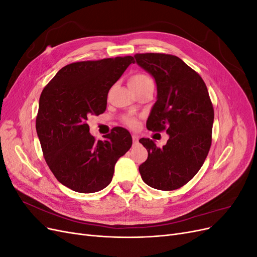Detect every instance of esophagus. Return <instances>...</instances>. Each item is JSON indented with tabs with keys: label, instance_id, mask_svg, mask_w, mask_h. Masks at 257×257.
Segmentation results:
<instances>
[{
	"label": "esophagus",
	"instance_id": "obj_1",
	"mask_svg": "<svg viewBox=\"0 0 257 257\" xmlns=\"http://www.w3.org/2000/svg\"><path fill=\"white\" fill-rule=\"evenodd\" d=\"M132 138H133V145H137L138 141H139L138 136L137 135H133V136H132Z\"/></svg>",
	"mask_w": 257,
	"mask_h": 257
}]
</instances>
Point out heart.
I'll use <instances>...</instances> for the list:
<instances>
[{
    "label": "heart",
    "mask_w": 257,
    "mask_h": 257,
    "mask_svg": "<svg viewBox=\"0 0 257 257\" xmlns=\"http://www.w3.org/2000/svg\"><path fill=\"white\" fill-rule=\"evenodd\" d=\"M152 80L145 74H135L131 77L130 79V87H141V85H144L148 82H151ZM125 123L127 125L135 127L137 125V121L135 119L128 118L125 120Z\"/></svg>",
    "instance_id": "heart-1"
}]
</instances>
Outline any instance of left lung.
I'll use <instances>...</instances> for the list:
<instances>
[{"label": "left lung", "instance_id": "1", "mask_svg": "<svg viewBox=\"0 0 257 257\" xmlns=\"http://www.w3.org/2000/svg\"><path fill=\"white\" fill-rule=\"evenodd\" d=\"M134 57L153 77L158 89L147 128L166 131L169 135L162 148L149 138L139 139L148 151L139 173L153 189L177 190L198 173L211 147V99L203 78L180 58L165 53H137Z\"/></svg>", "mask_w": 257, "mask_h": 257}]
</instances>
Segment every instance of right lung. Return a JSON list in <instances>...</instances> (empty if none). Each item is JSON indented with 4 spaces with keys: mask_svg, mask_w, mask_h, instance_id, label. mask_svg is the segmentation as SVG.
<instances>
[{
    "mask_svg": "<svg viewBox=\"0 0 257 257\" xmlns=\"http://www.w3.org/2000/svg\"><path fill=\"white\" fill-rule=\"evenodd\" d=\"M134 58L75 62L44 88L36 132L57 180L75 192L94 193L112 180L114 165L132 147L130 132L114 127L105 141L90 134L88 119L106 110L107 95Z\"/></svg>",
    "mask_w": 257,
    "mask_h": 257,
    "instance_id": "1",
    "label": "right lung"
}]
</instances>
